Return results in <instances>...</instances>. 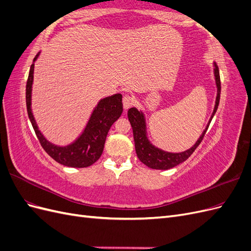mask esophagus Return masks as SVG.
Instances as JSON below:
<instances>
[{"mask_svg": "<svg viewBox=\"0 0 251 251\" xmlns=\"http://www.w3.org/2000/svg\"><path fill=\"white\" fill-rule=\"evenodd\" d=\"M134 102H135V100H134V98H133L132 96H130V95L124 96V98H123V103H124L125 110L130 109V108L132 107V105L134 104Z\"/></svg>", "mask_w": 251, "mask_h": 251, "instance_id": "esophagus-1", "label": "esophagus"}]
</instances>
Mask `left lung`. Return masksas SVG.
Listing matches in <instances>:
<instances>
[{"label": "left lung", "mask_w": 251, "mask_h": 251, "mask_svg": "<svg viewBox=\"0 0 251 251\" xmlns=\"http://www.w3.org/2000/svg\"><path fill=\"white\" fill-rule=\"evenodd\" d=\"M215 65V78H216V83H217V98H216V104H215V109L214 112H212V115L210 117L209 123L206 126V128L203 131L202 135L200 136V138L197 140V142L194 144V146L187 150L182 151V153H169V151H162L160 149H158L154 147L151 144L148 137H147V126H146V120H144V116L142 112L138 111L136 108H131L127 111V117L128 120H130V124L133 128V135H134V141H135V150H136V154H137V157L139 160L149 166L150 169L153 170H170L172 168H175L178 164L184 162L186 159L191 156L195 150L199 147V144L203 140V137L205 133H206L208 126L210 124V121L214 117L215 113L217 112L219 101H220V94H221V81H220V73L218 66Z\"/></svg>", "instance_id": "1"}]
</instances>
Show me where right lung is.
I'll list each match as a JSON object with an SVG mask.
<instances>
[{
  "label": "right lung",
  "instance_id": "1",
  "mask_svg": "<svg viewBox=\"0 0 251 251\" xmlns=\"http://www.w3.org/2000/svg\"><path fill=\"white\" fill-rule=\"evenodd\" d=\"M35 55L33 62L39 57ZM34 64L30 67L26 85V104L27 112L33 130L41 146L46 153L54 160L69 168H88L100 158L105 138L112 125L120 117L123 113V95L114 94L105 97L98 102L91 115L88 125L82 134L73 143L66 147H57L44 137L36 126L31 112V91L33 82Z\"/></svg>",
  "mask_w": 251,
  "mask_h": 251
}]
</instances>
